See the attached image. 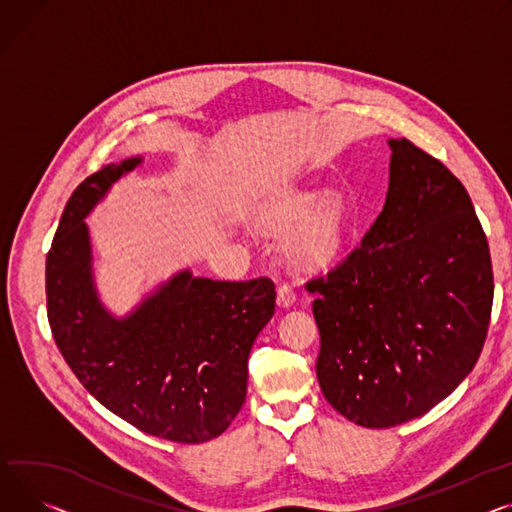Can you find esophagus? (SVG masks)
I'll return each instance as SVG.
<instances>
[{"mask_svg":"<svg viewBox=\"0 0 512 512\" xmlns=\"http://www.w3.org/2000/svg\"><path fill=\"white\" fill-rule=\"evenodd\" d=\"M294 300H296L294 290H292L288 284H282V286L278 288V304L282 306V309H288V306L294 304Z\"/></svg>","mask_w":512,"mask_h":512,"instance_id":"1","label":"esophagus"}]
</instances>
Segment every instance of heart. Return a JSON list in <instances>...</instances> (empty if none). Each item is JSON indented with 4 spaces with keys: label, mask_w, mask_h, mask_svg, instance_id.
<instances>
[{
    "label": "heart",
    "mask_w": 512,
    "mask_h": 512,
    "mask_svg": "<svg viewBox=\"0 0 512 512\" xmlns=\"http://www.w3.org/2000/svg\"><path fill=\"white\" fill-rule=\"evenodd\" d=\"M257 220L271 230L288 226L282 236L286 253L302 267H323L346 245L350 210L342 191L290 185L259 203Z\"/></svg>",
    "instance_id": "obj_1"
}]
</instances>
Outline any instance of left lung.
Returning a JSON list of instances; mask_svg holds the SVG:
<instances>
[{
	"label": "left lung",
	"instance_id": "8db88e82",
	"mask_svg": "<svg viewBox=\"0 0 512 512\" xmlns=\"http://www.w3.org/2000/svg\"><path fill=\"white\" fill-rule=\"evenodd\" d=\"M391 148L385 206L317 294V379L364 428L430 412L478 362L494 276L486 234L451 170L405 138Z\"/></svg>",
	"mask_w": 512,
	"mask_h": 512
}]
</instances>
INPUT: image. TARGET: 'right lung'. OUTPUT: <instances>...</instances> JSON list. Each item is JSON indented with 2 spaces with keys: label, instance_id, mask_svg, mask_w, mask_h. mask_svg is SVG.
I'll list each match as a JSON object with an SVG mask.
<instances>
[{
  "label": "right lung",
  "instance_id": "obj_1",
  "mask_svg": "<svg viewBox=\"0 0 512 512\" xmlns=\"http://www.w3.org/2000/svg\"><path fill=\"white\" fill-rule=\"evenodd\" d=\"M144 162L107 164L70 197L47 255L55 344L86 391L146 434L197 445L241 412L249 352L274 317L267 278L218 282L181 269L125 315L102 302L84 222L111 187Z\"/></svg>",
  "mask_w": 512,
  "mask_h": 512
}]
</instances>
